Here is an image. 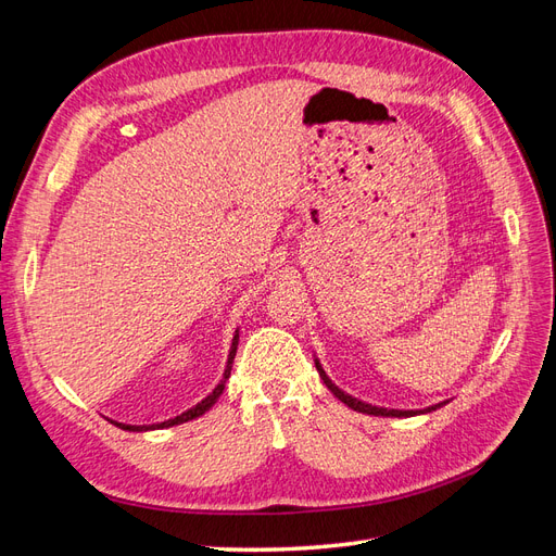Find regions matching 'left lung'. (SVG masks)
<instances>
[{
  "label": "left lung",
  "mask_w": 556,
  "mask_h": 556,
  "mask_svg": "<svg viewBox=\"0 0 556 556\" xmlns=\"http://www.w3.org/2000/svg\"><path fill=\"white\" fill-rule=\"evenodd\" d=\"M315 368H317V374H319V378L325 380V384L329 387L331 390V394L339 399V401H343L348 408H352V410H359V413H366V415H380V417H410V415H419V413H431V410H435V408H441V403H435V406H429V408H425V410H394V408H378V406H371V403H364V401H359V399H355V396H350V394H345L343 390H339V387H336L329 378H327V374H325V368L319 366V362L315 359Z\"/></svg>",
  "instance_id": "8db88e82"
}]
</instances>
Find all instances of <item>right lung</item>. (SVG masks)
Returning a JSON list of instances; mask_svg holds the SVG:
<instances>
[{
    "label": "right lung",
    "instance_id": "right-lung-1",
    "mask_svg": "<svg viewBox=\"0 0 556 556\" xmlns=\"http://www.w3.org/2000/svg\"><path fill=\"white\" fill-rule=\"evenodd\" d=\"M237 345H239V333L233 336V341H231V350H229V359H227V368H225V376H223V380H220V384L215 387V390L201 401V403H197L194 408H190V410H185L182 415H178V417H174V419H166V422H160V425H146V427H137V425H121V422H111L115 425V427H121V429H125V431H148V429H166V427H174V425H182V422H190V419H194V417H199V415H204L213 403L220 399V394H223V390H225V382L229 380V376H231V364H233V357H237Z\"/></svg>",
    "mask_w": 556,
    "mask_h": 556
}]
</instances>
